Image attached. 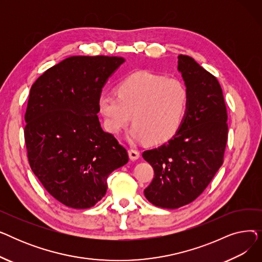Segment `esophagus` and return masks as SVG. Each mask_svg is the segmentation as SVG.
<instances>
[{
	"label": "esophagus",
	"instance_id": "1",
	"mask_svg": "<svg viewBox=\"0 0 262 262\" xmlns=\"http://www.w3.org/2000/svg\"><path fill=\"white\" fill-rule=\"evenodd\" d=\"M128 156H129V159L134 161V160L139 159V157H140V153H139V150H138V149L130 148V149H128Z\"/></svg>",
	"mask_w": 262,
	"mask_h": 262
}]
</instances>
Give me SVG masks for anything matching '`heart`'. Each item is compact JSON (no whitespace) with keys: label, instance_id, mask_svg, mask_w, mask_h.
<instances>
[{"label":"heart","instance_id":"heart-1","mask_svg":"<svg viewBox=\"0 0 262 262\" xmlns=\"http://www.w3.org/2000/svg\"><path fill=\"white\" fill-rule=\"evenodd\" d=\"M117 96L102 93L98 107L105 128L119 135L132 120V140L161 143L180 129L188 106V90L177 78L137 71L119 82Z\"/></svg>","mask_w":262,"mask_h":262}]
</instances>
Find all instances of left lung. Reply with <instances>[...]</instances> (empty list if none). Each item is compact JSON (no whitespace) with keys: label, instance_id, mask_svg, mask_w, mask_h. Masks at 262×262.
<instances>
[{"label":"left lung","instance_id":"left-lung-1","mask_svg":"<svg viewBox=\"0 0 262 262\" xmlns=\"http://www.w3.org/2000/svg\"><path fill=\"white\" fill-rule=\"evenodd\" d=\"M177 70L188 90L182 125L168 142L142 154L154 169L144 195L167 209L193 202L209 185L223 163L228 129L217 79L187 55H178Z\"/></svg>","mask_w":262,"mask_h":262}]
</instances>
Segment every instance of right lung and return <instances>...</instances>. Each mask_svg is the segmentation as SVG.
I'll list each match as a JSON object with an SVG mask.
<instances>
[{"label":"right lung","mask_w":262,"mask_h":262,"mask_svg":"<svg viewBox=\"0 0 262 262\" xmlns=\"http://www.w3.org/2000/svg\"><path fill=\"white\" fill-rule=\"evenodd\" d=\"M124 61L71 56L31 88L24 128L30 166L49 193L70 208L87 209L101 201L109 174L128 161L98 117L102 89Z\"/></svg>","instance_id":"right-lung-1"}]
</instances>
